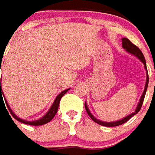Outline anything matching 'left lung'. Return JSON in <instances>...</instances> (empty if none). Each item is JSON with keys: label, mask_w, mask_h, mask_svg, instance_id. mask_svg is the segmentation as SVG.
I'll list each match as a JSON object with an SVG mask.
<instances>
[{"label": "left lung", "mask_w": 155, "mask_h": 155, "mask_svg": "<svg viewBox=\"0 0 155 155\" xmlns=\"http://www.w3.org/2000/svg\"><path fill=\"white\" fill-rule=\"evenodd\" d=\"M121 40H122V48L126 50V51H127L128 53H130V54L133 55V56H135V57H137L139 60L140 61L144 64V67H145V71H146V82H145V89H144L143 94H142L141 97H140V101H139L138 104H137V107H136L135 112L132 113H130V114H129V115L127 116V117H123V118L121 119V120H118V121L107 122V121H100L99 119H97L96 117H95L94 116H93L92 113H90L89 107H88V106H87L86 102H85L84 107H85L86 112L88 113V115L90 117V118L92 119L94 121H95L96 123H98V124L101 125V126H104V127H117V126H120V125L123 124V123H125V122H127L129 119L132 117L133 116L137 114V113H139V111H140V108H141L142 104H143V101H144L145 94H146V90H147L148 84H149V75H148L146 62H145V57H144V55H143V53H142V51H140V49H139L136 45H134L132 42H130V40L127 39V38H121Z\"/></svg>", "instance_id": "obj_1"}]
</instances>
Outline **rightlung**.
Masks as SVG:
<instances>
[{
    "mask_svg": "<svg viewBox=\"0 0 155 155\" xmlns=\"http://www.w3.org/2000/svg\"><path fill=\"white\" fill-rule=\"evenodd\" d=\"M1 65H2V63H1ZM0 70H1V66H0ZM70 89H71V88H70V89H65V90L61 91V92L60 94L56 97L54 102H53V104H52L51 107L49 108V110L47 112V113H46L45 115L43 116V117H42L41 118L38 119V120H35V121H26V120H24V119L19 118V117H17V116L15 114V113H13L12 109L10 108V107L9 106V104H8L7 101L5 100V104H6V106H7L8 109H9V111L10 112V114L12 115V117H14V118L16 119L17 121H20V122H22V123H25V124L31 125V126H42V125H44L46 124V123L49 122V121H51V119L54 117L55 115H56L57 113V109H58V106H59V104H60L61 98H62L63 95L65 94H66L68 90H70ZM2 81H1L0 82V98H2V94L4 96V94L2 93Z\"/></svg>",
    "mask_w": 155,
    "mask_h": 155,
    "instance_id": "right-lung-1",
    "label": "right lung"
}]
</instances>
